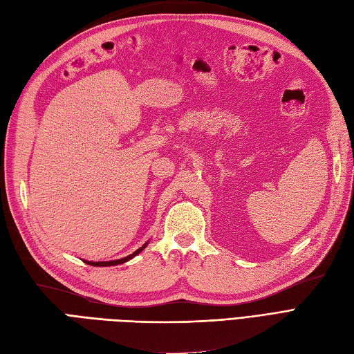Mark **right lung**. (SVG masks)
Masks as SVG:
<instances>
[{
  "label": "right lung",
  "instance_id": "right-lung-1",
  "mask_svg": "<svg viewBox=\"0 0 354 354\" xmlns=\"http://www.w3.org/2000/svg\"><path fill=\"white\" fill-rule=\"evenodd\" d=\"M146 245H147V242H146L143 246H140V248H138L137 251H134L133 254L127 255V257H124V259H120V260H113V261H84V263H87V264H90V266H99V267H108V266L122 264V263H125V261H128V260H131L133 257H136L137 254H140V252L146 248Z\"/></svg>",
  "mask_w": 354,
  "mask_h": 354
}]
</instances>
